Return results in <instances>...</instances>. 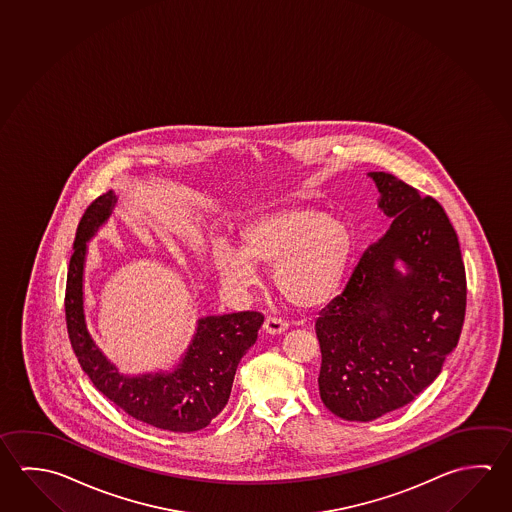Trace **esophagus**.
I'll list each match as a JSON object with an SVG mask.
<instances>
[{"instance_id":"esophagus-1","label":"esophagus","mask_w":512,"mask_h":512,"mask_svg":"<svg viewBox=\"0 0 512 512\" xmlns=\"http://www.w3.org/2000/svg\"><path fill=\"white\" fill-rule=\"evenodd\" d=\"M264 332L266 334H271V336H275V334H282V332L287 331V323L284 320H280V318H266L264 320Z\"/></svg>"}]
</instances>
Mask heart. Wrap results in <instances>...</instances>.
Returning a JSON list of instances; mask_svg holds the SVG:
<instances>
[{"instance_id":"heart-1","label":"heart","mask_w":512,"mask_h":512,"mask_svg":"<svg viewBox=\"0 0 512 512\" xmlns=\"http://www.w3.org/2000/svg\"><path fill=\"white\" fill-rule=\"evenodd\" d=\"M243 248L217 244V275L226 284L252 287L257 264L275 268V286L298 309H318L340 293L354 252L349 226L311 207L278 208L253 217L241 230Z\"/></svg>"}]
</instances>
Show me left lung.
Wrapping results in <instances>:
<instances>
[{
  "label": "left lung",
  "instance_id": "left-lung-1",
  "mask_svg": "<svg viewBox=\"0 0 512 512\" xmlns=\"http://www.w3.org/2000/svg\"><path fill=\"white\" fill-rule=\"evenodd\" d=\"M368 176L392 225L316 320L320 397L334 415L359 422L412 403L435 381L457 347L467 295L457 232L444 208L388 172Z\"/></svg>",
  "mask_w": 512,
  "mask_h": 512
}]
</instances>
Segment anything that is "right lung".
<instances>
[{
	"instance_id": "1",
	"label": "right lung",
	"mask_w": 512,
	"mask_h": 512,
	"mask_svg": "<svg viewBox=\"0 0 512 512\" xmlns=\"http://www.w3.org/2000/svg\"><path fill=\"white\" fill-rule=\"evenodd\" d=\"M117 196L95 199L82 216L66 280V327L73 352L95 388L136 421L160 430H203L223 412L239 361L257 341L264 316L257 311L199 318L194 338L171 372L120 374L88 332L84 316V262L88 241L108 221Z\"/></svg>"
}]
</instances>
